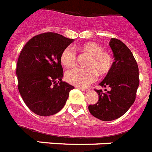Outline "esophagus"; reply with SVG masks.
I'll use <instances>...</instances> for the list:
<instances>
[{
  "label": "esophagus",
  "instance_id": "esophagus-1",
  "mask_svg": "<svg viewBox=\"0 0 152 152\" xmlns=\"http://www.w3.org/2000/svg\"><path fill=\"white\" fill-rule=\"evenodd\" d=\"M77 88H79L80 90H82V91H83V92H85V93H86V92H88V91H89V89H88V88H81V87H77Z\"/></svg>",
  "mask_w": 152,
  "mask_h": 152
}]
</instances>
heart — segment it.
<instances>
[{
  "mask_svg": "<svg viewBox=\"0 0 152 152\" xmlns=\"http://www.w3.org/2000/svg\"><path fill=\"white\" fill-rule=\"evenodd\" d=\"M79 50L89 56L86 66L88 68H74L66 71L65 78L69 83L77 86H86L96 80L97 74L104 76L112 67L113 58L110 53L104 51L101 45L96 42H86L78 47ZM76 52L71 47H67L63 51L60 56L62 65L66 68L72 67L76 63Z\"/></svg>",
  "mask_w": 152,
  "mask_h": 152,
  "instance_id": "heart-1",
  "label": "heart"
}]
</instances>
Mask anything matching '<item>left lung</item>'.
I'll use <instances>...</instances> for the list:
<instances>
[{
  "instance_id": "obj_1",
  "label": "left lung",
  "mask_w": 152,
  "mask_h": 152,
  "mask_svg": "<svg viewBox=\"0 0 152 152\" xmlns=\"http://www.w3.org/2000/svg\"><path fill=\"white\" fill-rule=\"evenodd\" d=\"M109 45L115 62L99 86L110 90L96 89L99 100L88 106L91 115L106 122L120 118L133 105L140 82L138 65L129 48L116 38H111Z\"/></svg>"
}]
</instances>
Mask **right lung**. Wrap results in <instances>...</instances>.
<instances>
[{
    "instance_id": "obj_1",
    "label": "right lung",
    "mask_w": 152,
    "mask_h": 152,
    "mask_svg": "<svg viewBox=\"0 0 152 152\" xmlns=\"http://www.w3.org/2000/svg\"><path fill=\"white\" fill-rule=\"evenodd\" d=\"M73 42L56 33H44L32 37L22 49L16 66L18 88L24 103L36 115L59 112L75 88L62 81L60 62L63 51Z\"/></svg>"
}]
</instances>
